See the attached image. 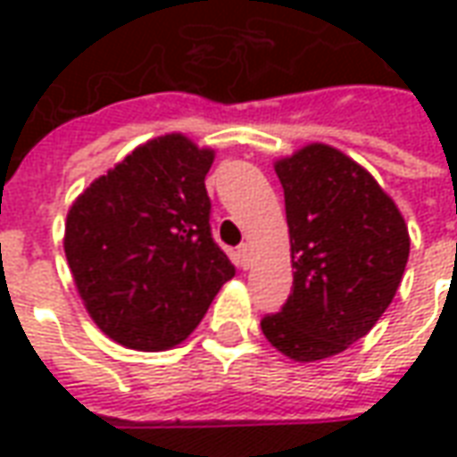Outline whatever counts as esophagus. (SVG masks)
Returning <instances> with one entry per match:
<instances>
[{"instance_id":"obj_1","label":"esophagus","mask_w":457,"mask_h":457,"mask_svg":"<svg viewBox=\"0 0 457 457\" xmlns=\"http://www.w3.org/2000/svg\"><path fill=\"white\" fill-rule=\"evenodd\" d=\"M237 262H239V267H242V269L249 267V262H252V247H249V245H239V247H237Z\"/></svg>"}]
</instances>
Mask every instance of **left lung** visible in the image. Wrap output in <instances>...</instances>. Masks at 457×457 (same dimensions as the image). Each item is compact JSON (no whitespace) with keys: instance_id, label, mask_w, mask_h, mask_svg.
<instances>
[{"instance_id":"1","label":"left lung","mask_w":457,"mask_h":457,"mask_svg":"<svg viewBox=\"0 0 457 457\" xmlns=\"http://www.w3.org/2000/svg\"><path fill=\"white\" fill-rule=\"evenodd\" d=\"M284 203L294 288L262 333L294 362L343 353L392 303L409 259V229L382 186L328 144L274 163Z\"/></svg>"}]
</instances>
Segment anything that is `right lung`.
Returning a JSON list of instances; mask_svg holds the SVG:
<instances>
[{"label": "right lung", "mask_w": 457, "mask_h": 457, "mask_svg": "<svg viewBox=\"0 0 457 457\" xmlns=\"http://www.w3.org/2000/svg\"><path fill=\"white\" fill-rule=\"evenodd\" d=\"M212 161L208 146L163 134L95 179L68 210V267L114 343L144 353L183 343L235 277L210 235Z\"/></svg>", "instance_id": "right-lung-1"}]
</instances>
